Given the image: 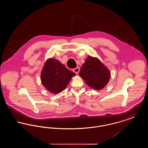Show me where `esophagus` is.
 I'll use <instances>...</instances> for the list:
<instances>
[{
	"instance_id": "obj_1",
	"label": "esophagus",
	"mask_w": 148,
	"mask_h": 148,
	"mask_svg": "<svg viewBox=\"0 0 148 148\" xmlns=\"http://www.w3.org/2000/svg\"><path fill=\"white\" fill-rule=\"evenodd\" d=\"M80 71V68L79 67H77L76 68H74L73 69V71L75 73V74H78L79 72Z\"/></svg>"
}]
</instances>
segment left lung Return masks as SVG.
<instances>
[{"label":"left lung","instance_id":"left-lung-1","mask_svg":"<svg viewBox=\"0 0 148 148\" xmlns=\"http://www.w3.org/2000/svg\"><path fill=\"white\" fill-rule=\"evenodd\" d=\"M79 75L89 86L100 90L108 83L110 73L98 58L89 56L80 69Z\"/></svg>","mask_w":148,"mask_h":148}]
</instances>
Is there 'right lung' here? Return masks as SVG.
Masks as SVG:
<instances>
[{
	"mask_svg": "<svg viewBox=\"0 0 148 148\" xmlns=\"http://www.w3.org/2000/svg\"><path fill=\"white\" fill-rule=\"evenodd\" d=\"M75 74L56 59H48L41 72L42 84L48 90L58 94L64 90Z\"/></svg>",
	"mask_w": 148,
	"mask_h": 148,
	"instance_id": "1",
	"label": "right lung"
}]
</instances>
